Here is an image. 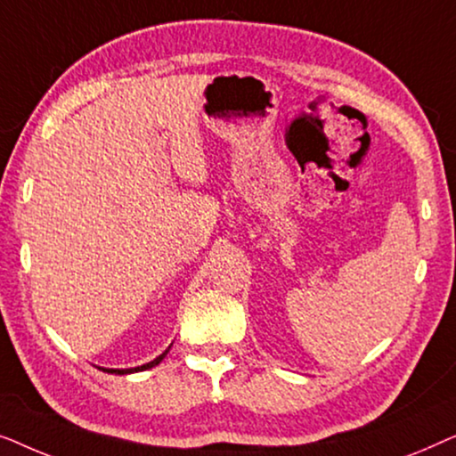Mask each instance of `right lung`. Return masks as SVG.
<instances>
[{"label": "right lung", "instance_id": "right-lung-1", "mask_svg": "<svg viewBox=\"0 0 456 456\" xmlns=\"http://www.w3.org/2000/svg\"><path fill=\"white\" fill-rule=\"evenodd\" d=\"M166 353H167V351H166ZM166 353H164V354H159L158 359H153L151 363H145V365H141V367H133V370H103V371H111V373H118V376H124V373H133V371H145V370H151V367L158 365L159 361L166 357Z\"/></svg>", "mask_w": 456, "mask_h": 456}]
</instances>
